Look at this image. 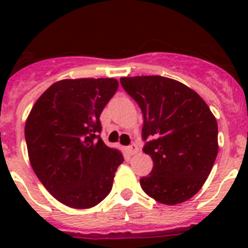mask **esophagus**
I'll list each match as a JSON object with an SVG mask.
<instances>
[{"label": "esophagus", "instance_id": "1", "mask_svg": "<svg viewBox=\"0 0 248 248\" xmlns=\"http://www.w3.org/2000/svg\"><path fill=\"white\" fill-rule=\"evenodd\" d=\"M138 150H139V149H138V146L135 145V144H131L130 146H128V148H126V151H128V154H129V155L137 154Z\"/></svg>", "mask_w": 248, "mask_h": 248}]
</instances>
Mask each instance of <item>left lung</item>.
Wrapping results in <instances>:
<instances>
[{"instance_id":"1","label":"left lung","mask_w":248,"mask_h":248,"mask_svg":"<svg viewBox=\"0 0 248 248\" xmlns=\"http://www.w3.org/2000/svg\"><path fill=\"white\" fill-rule=\"evenodd\" d=\"M141 109L144 153L153 159L149 176L140 179L148 196L164 205L191 199L205 184L217 156V122L195 91L161 76L120 78Z\"/></svg>"}]
</instances>
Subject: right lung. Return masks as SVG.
<instances>
[{
	"instance_id": "1",
	"label": "right lung",
	"mask_w": 248,
	"mask_h": 248,
	"mask_svg": "<svg viewBox=\"0 0 248 248\" xmlns=\"http://www.w3.org/2000/svg\"><path fill=\"white\" fill-rule=\"evenodd\" d=\"M114 78H79L53 83L37 99L25 125L33 171L56 200L91 209L111 191L122 151L98 133L99 117L117 92Z\"/></svg>"
}]
</instances>
